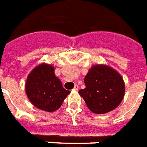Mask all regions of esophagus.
<instances>
[{
    "instance_id": "1",
    "label": "esophagus",
    "mask_w": 147,
    "mask_h": 147,
    "mask_svg": "<svg viewBox=\"0 0 147 147\" xmlns=\"http://www.w3.org/2000/svg\"><path fill=\"white\" fill-rule=\"evenodd\" d=\"M74 90H78V85H75V86L74 87Z\"/></svg>"
}]
</instances>
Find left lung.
<instances>
[{"label": "left lung", "mask_w": 147, "mask_h": 147, "mask_svg": "<svg viewBox=\"0 0 147 147\" xmlns=\"http://www.w3.org/2000/svg\"><path fill=\"white\" fill-rule=\"evenodd\" d=\"M86 88L79 90L88 108L95 114H106L121 103L125 94L122 76L112 68L96 65L85 77Z\"/></svg>", "instance_id": "1"}]
</instances>
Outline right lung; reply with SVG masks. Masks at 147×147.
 I'll use <instances>...</instances> for the list:
<instances>
[{
    "mask_svg": "<svg viewBox=\"0 0 147 147\" xmlns=\"http://www.w3.org/2000/svg\"><path fill=\"white\" fill-rule=\"evenodd\" d=\"M26 94L33 106L40 110L53 112L60 108L70 91L65 90L54 74V68L41 64L28 76L25 85Z\"/></svg>",
    "mask_w": 147,
    "mask_h": 147,
    "instance_id": "obj_1",
    "label": "right lung"
}]
</instances>
